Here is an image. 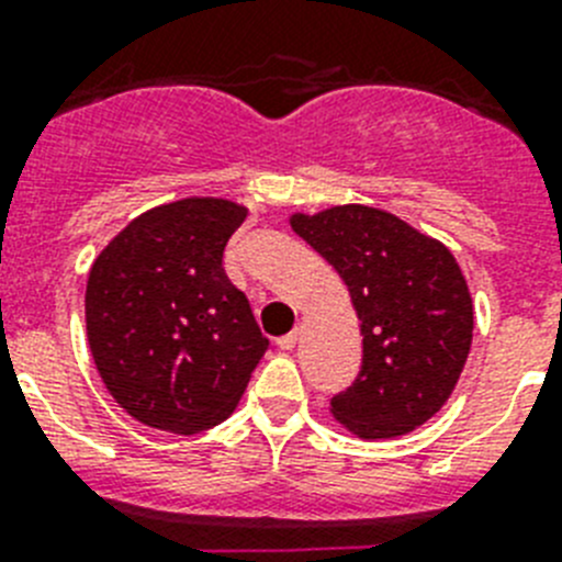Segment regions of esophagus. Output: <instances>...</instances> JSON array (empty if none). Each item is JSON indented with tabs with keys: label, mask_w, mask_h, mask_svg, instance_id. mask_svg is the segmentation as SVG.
Returning a JSON list of instances; mask_svg holds the SVG:
<instances>
[{
	"label": "esophagus",
	"mask_w": 562,
	"mask_h": 562,
	"mask_svg": "<svg viewBox=\"0 0 562 562\" xmlns=\"http://www.w3.org/2000/svg\"><path fill=\"white\" fill-rule=\"evenodd\" d=\"M297 337H301V329H297V326H295V329H292L290 335L278 337V340H276V342H278V349H286V351H290V349H295Z\"/></svg>",
	"instance_id": "1"
}]
</instances>
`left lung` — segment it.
Listing matches in <instances>:
<instances>
[{
    "label": "left lung",
    "instance_id": "left-lung-1",
    "mask_svg": "<svg viewBox=\"0 0 562 562\" xmlns=\"http://www.w3.org/2000/svg\"><path fill=\"white\" fill-rule=\"evenodd\" d=\"M290 225L340 272L360 317L362 366L331 396L360 439H394L450 400L473 342V297L448 247L369 205L292 213Z\"/></svg>",
    "mask_w": 562,
    "mask_h": 562
}]
</instances>
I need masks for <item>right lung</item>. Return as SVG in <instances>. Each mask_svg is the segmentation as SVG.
Masks as SVG:
<instances>
[{"mask_svg": "<svg viewBox=\"0 0 562 562\" xmlns=\"http://www.w3.org/2000/svg\"><path fill=\"white\" fill-rule=\"evenodd\" d=\"M245 220V205L188 196L140 213L92 261L89 351L148 428L191 436L225 422L270 346L222 267Z\"/></svg>", "mask_w": 562, "mask_h": 562, "instance_id": "obj_1", "label": "right lung"}]
</instances>
